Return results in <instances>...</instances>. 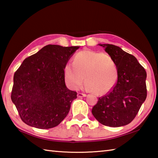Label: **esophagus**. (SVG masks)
Here are the masks:
<instances>
[{
  "label": "esophagus",
  "mask_w": 158,
  "mask_h": 158,
  "mask_svg": "<svg viewBox=\"0 0 158 158\" xmlns=\"http://www.w3.org/2000/svg\"><path fill=\"white\" fill-rule=\"evenodd\" d=\"M86 96V95L85 94H84V93H77V97L78 98H83V97H85Z\"/></svg>",
  "instance_id": "34e87169"
}]
</instances>
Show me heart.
Returning <instances> with one entry per match:
<instances>
[{"instance_id":"b5f03b06","label":"heart","mask_w":158,"mask_h":158,"mask_svg":"<svg viewBox=\"0 0 158 158\" xmlns=\"http://www.w3.org/2000/svg\"><path fill=\"white\" fill-rule=\"evenodd\" d=\"M64 77L71 89H79L85 78V89L96 95H103L116 83L118 68L110 55L84 50L74 56L73 63L64 67Z\"/></svg>"}]
</instances>
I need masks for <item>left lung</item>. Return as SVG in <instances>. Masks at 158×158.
Returning a JSON list of instances; mask_svg holds the SVG:
<instances>
[{
	"label": "left lung",
	"instance_id": "8db88e82",
	"mask_svg": "<svg viewBox=\"0 0 158 158\" xmlns=\"http://www.w3.org/2000/svg\"><path fill=\"white\" fill-rule=\"evenodd\" d=\"M99 45L114 59L118 79L110 91L99 98L92 114L106 126H124L132 121L146 100V72L137 58L119 47L109 44Z\"/></svg>",
	"mask_w": 158,
	"mask_h": 158
}]
</instances>
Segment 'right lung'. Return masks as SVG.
I'll return each instance as SVG.
<instances>
[{"mask_svg":"<svg viewBox=\"0 0 158 158\" xmlns=\"http://www.w3.org/2000/svg\"><path fill=\"white\" fill-rule=\"evenodd\" d=\"M79 48L47 45L26 58L15 72L11 99L26 124L49 129L68 114L77 92L67 88L64 67Z\"/></svg>","mask_w":158,"mask_h":158,"instance_id":"obj_1","label":"right lung"}]
</instances>
